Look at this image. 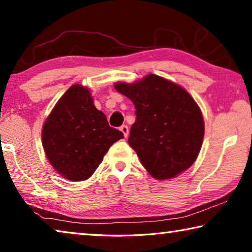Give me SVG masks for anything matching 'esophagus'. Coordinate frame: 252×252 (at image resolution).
<instances>
[{"label": "esophagus", "instance_id": "1", "mask_svg": "<svg viewBox=\"0 0 252 252\" xmlns=\"http://www.w3.org/2000/svg\"><path fill=\"white\" fill-rule=\"evenodd\" d=\"M120 131L123 133V135H125V138H126L127 135H129V127H127V126H122L120 127Z\"/></svg>", "mask_w": 252, "mask_h": 252}]
</instances>
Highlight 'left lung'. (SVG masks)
Instances as JSON below:
<instances>
[{
  "label": "left lung",
  "mask_w": 252,
  "mask_h": 252,
  "mask_svg": "<svg viewBox=\"0 0 252 252\" xmlns=\"http://www.w3.org/2000/svg\"><path fill=\"white\" fill-rule=\"evenodd\" d=\"M114 89L133 102L135 122L129 144L157 180L176 178L201 150L204 121L197 102L181 85L156 74Z\"/></svg>",
  "instance_id": "8db88e82"
}]
</instances>
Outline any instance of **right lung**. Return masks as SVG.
Masks as SVG:
<instances>
[{
    "mask_svg": "<svg viewBox=\"0 0 252 252\" xmlns=\"http://www.w3.org/2000/svg\"><path fill=\"white\" fill-rule=\"evenodd\" d=\"M123 138L97 110L90 90L73 84L60 97L42 127V144L50 164L70 181L90 178L110 147Z\"/></svg>",
    "mask_w": 252,
    "mask_h": 252,
    "instance_id": "obj_1",
    "label": "right lung"
}]
</instances>
